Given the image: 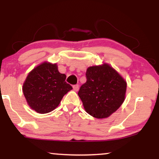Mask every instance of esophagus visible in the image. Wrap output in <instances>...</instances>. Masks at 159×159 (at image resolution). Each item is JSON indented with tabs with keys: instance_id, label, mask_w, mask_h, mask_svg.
Masks as SVG:
<instances>
[{
	"instance_id": "1",
	"label": "esophagus",
	"mask_w": 159,
	"mask_h": 159,
	"mask_svg": "<svg viewBox=\"0 0 159 159\" xmlns=\"http://www.w3.org/2000/svg\"><path fill=\"white\" fill-rule=\"evenodd\" d=\"M73 88L75 90L77 91L79 90V84H75V85H73Z\"/></svg>"
}]
</instances>
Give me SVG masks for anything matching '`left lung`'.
Here are the masks:
<instances>
[{"instance_id": "8db88e82", "label": "left lung", "mask_w": 159, "mask_h": 159, "mask_svg": "<svg viewBox=\"0 0 159 159\" xmlns=\"http://www.w3.org/2000/svg\"><path fill=\"white\" fill-rule=\"evenodd\" d=\"M85 75L87 81L78 92L84 109L95 118L108 117L125 101V80L106 64L89 67Z\"/></svg>"}]
</instances>
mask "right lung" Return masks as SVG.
<instances>
[{
    "label": "right lung",
    "instance_id": "right-lung-1",
    "mask_svg": "<svg viewBox=\"0 0 159 159\" xmlns=\"http://www.w3.org/2000/svg\"><path fill=\"white\" fill-rule=\"evenodd\" d=\"M57 65L45 62L30 72L23 84V93L27 103L35 111L46 114L59 105L65 94L72 89L65 81Z\"/></svg>",
    "mask_w": 159,
    "mask_h": 159
}]
</instances>
